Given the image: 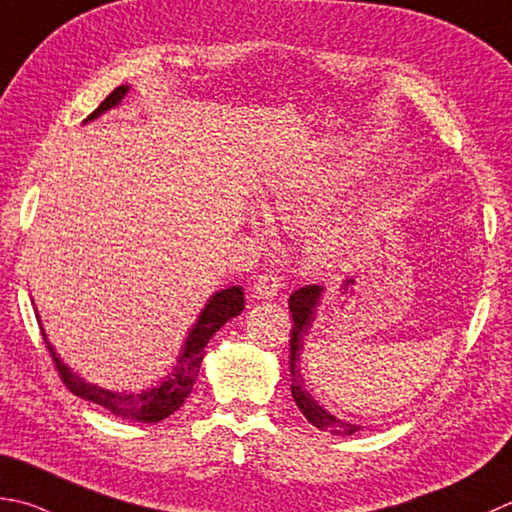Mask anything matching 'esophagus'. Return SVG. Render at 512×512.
I'll list each match as a JSON object with an SVG mask.
<instances>
[{"instance_id": "34e87169", "label": "esophagus", "mask_w": 512, "mask_h": 512, "mask_svg": "<svg viewBox=\"0 0 512 512\" xmlns=\"http://www.w3.org/2000/svg\"><path fill=\"white\" fill-rule=\"evenodd\" d=\"M279 290V277L273 273H262L253 284V297L255 299H273Z\"/></svg>"}]
</instances>
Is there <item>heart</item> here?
<instances>
[{"mask_svg": "<svg viewBox=\"0 0 512 512\" xmlns=\"http://www.w3.org/2000/svg\"><path fill=\"white\" fill-rule=\"evenodd\" d=\"M339 186H342V177L330 173V170H306V173L284 179L282 184L270 190L266 213L286 226H306L313 222ZM337 246V233H322L310 250H313L317 264H326L328 259L335 257Z\"/></svg>", "mask_w": 512, "mask_h": 512, "instance_id": "obj_1", "label": "heart"}]
</instances>
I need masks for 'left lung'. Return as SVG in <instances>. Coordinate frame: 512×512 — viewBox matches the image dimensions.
Instances as JSON below:
<instances>
[{"mask_svg":"<svg viewBox=\"0 0 512 512\" xmlns=\"http://www.w3.org/2000/svg\"><path fill=\"white\" fill-rule=\"evenodd\" d=\"M324 288L317 286V284H310L295 290L293 295L288 299V308H290V315H293V330H290V355H288V366H290V393H293V399L297 408L302 410L304 417L308 419L310 424L317 426L319 430H324V433L330 435H355L359 428L357 424H348L344 419H337L326 410L319 406L313 395L308 393L306 386H304V377L299 373V350L304 348V335L308 326L313 324L315 319V308L319 304V299H322Z\"/></svg>","mask_w":512,"mask_h":512,"instance_id":"left-lung-1","label":"left lung"}]
</instances>
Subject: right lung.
Listing matches in <instances>:
<instances>
[{"label":"right lung","instance_id":"right-lung-1","mask_svg":"<svg viewBox=\"0 0 512 512\" xmlns=\"http://www.w3.org/2000/svg\"><path fill=\"white\" fill-rule=\"evenodd\" d=\"M126 93H128V86H117L113 93H110L104 102L84 119V122H90V119L102 115L104 110L117 106ZM242 310H244L242 286L224 288L210 297L206 308L202 310V315L197 319V324L188 333L182 355H179L173 370H170L166 377H162V382L157 386L146 388L142 393H113V390H104L99 386L86 384L82 377L75 375L66 364H62V359L57 357L53 346L48 342L42 322H39V319L37 322H39V330H42V339L48 348V355L53 357L59 379H62L70 393L82 399H88V402L93 404L104 406L110 410V413L122 419H133V422H139V424H157L184 406L186 397L195 386V379L199 373V366H202L206 344L210 342V337H213L217 330L228 322V319H233L242 313Z\"/></svg>","mask_w":512,"mask_h":512}]
</instances>
